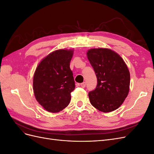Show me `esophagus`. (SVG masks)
<instances>
[{"mask_svg": "<svg viewBox=\"0 0 154 154\" xmlns=\"http://www.w3.org/2000/svg\"><path fill=\"white\" fill-rule=\"evenodd\" d=\"M80 85H81V87H82L84 88V87H85V86H86V83H85V82H83V83H81Z\"/></svg>", "mask_w": 154, "mask_h": 154, "instance_id": "obj_1", "label": "esophagus"}]
</instances>
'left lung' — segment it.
<instances>
[{
    "label": "left lung",
    "instance_id": "left-lung-1",
    "mask_svg": "<svg viewBox=\"0 0 154 154\" xmlns=\"http://www.w3.org/2000/svg\"><path fill=\"white\" fill-rule=\"evenodd\" d=\"M87 56L97 80L95 90L88 92L91 105L103 112L116 110L129 92L130 76L127 64L119 54L107 48L91 49Z\"/></svg>",
    "mask_w": 154,
    "mask_h": 154
}]
</instances>
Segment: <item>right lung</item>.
<instances>
[{"label": "right lung", "instance_id": "add662e5", "mask_svg": "<svg viewBox=\"0 0 154 154\" xmlns=\"http://www.w3.org/2000/svg\"><path fill=\"white\" fill-rule=\"evenodd\" d=\"M73 49H58L41 60L33 76L36 101L49 112H58L68 106L75 88L70 62Z\"/></svg>", "mask_w": 154, "mask_h": 154}]
</instances>
